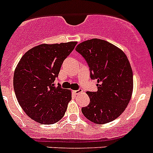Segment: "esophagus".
<instances>
[{"label":"esophagus","mask_w":153,"mask_h":153,"mask_svg":"<svg viewBox=\"0 0 153 153\" xmlns=\"http://www.w3.org/2000/svg\"><path fill=\"white\" fill-rule=\"evenodd\" d=\"M74 92V94H76V95H78L79 93H80V92H82V89H77V90H74L73 91Z\"/></svg>","instance_id":"obj_1"}]
</instances>
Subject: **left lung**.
I'll use <instances>...</instances> for the list:
<instances>
[{
    "instance_id": "8db88e82",
    "label": "left lung",
    "mask_w": 153,
    "mask_h": 153,
    "mask_svg": "<svg viewBox=\"0 0 153 153\" xmlns=\"http://www.w3.org/2000/svg\"><path fill=\"white\" fill-rule=\"evenodd\" d=\"M76 51L86 60L90 77L97 79V92H87L90 102L82 108L83 115L103 124L122 114L131 100L133 72L126 54L111 43L99 39L82 42Z\"/></svg>"
}]
</instances>
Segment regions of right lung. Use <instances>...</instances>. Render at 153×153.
<instances>
[{
    "mask_svg": "<svg viewBox=\"0 0 153 153\" xmlns=\"http://www.w3.org/2000/svg\"><path fill=\"white\" fill-rule=\"evenodd\" d=\"M76 45V42L39 45L26 52L15 69L13 89L19 105L40 124L59 121L72 99L71 90L54 82Z\"/></svg>",
    "mask_w": 153,
    "mask_h": 153,
    "instance_id": "right-lung-1",
    "label": "right lung"
}]
</instances>
